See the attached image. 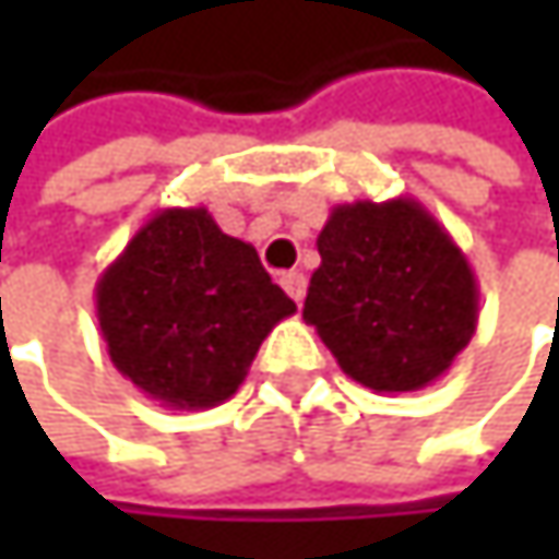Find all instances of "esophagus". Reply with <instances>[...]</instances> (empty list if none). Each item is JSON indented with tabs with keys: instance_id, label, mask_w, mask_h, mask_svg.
<instances>
[{
	"instance_id": "34e87169",
	"label": "esophagus",
	"mask_w": 559,
	"mask_h": 559,
	"mask_svg": "<svg viewBox=\"0 0 559 559\" xmlns=\"http://www.w3.org/2000/svg\"><path fill=\"white\" fill-rule=\"evenodd\" d=\"M281 287L287 290V297L290 300H304V294H307V278L300 275V272H287V275H281Z\"/></svg>"
}]
</instances>
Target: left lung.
Returning a JSON list of instances; mask_svg holds the SVG:
<instances>
[{
    "label": "left lung",
    "mask_w": 559,
    "mask_h": 559,
    "mask_svg": "<svg viewBox=\"0 0 559 559\" xmlns=\"http://www.w3.org/2000/svg\"><path fill=\"white\" fill-rule=\"evenodd\" d=\"M317 252L304 320L353 382L379 394L427 389L469 346L479 284L417 200L333 206Z\"/></svg>",
    "instance_id": "obj_1"
}]
</instances>
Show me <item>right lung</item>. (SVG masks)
<instances>
[{"label":"right lung","mask_w":559,"mask_h":559,"mask_svg":"<svg viewBox=\"0 0 559 559\" xmlns=\"http://www.w3.org/2000/svg\"><path fill=\"white\" fill-rule=\"evenodd\" d=\"M294 310L259 252L226 236L206 206L158 210L96 281L112 366L174 411L233 397L262 340Z\"/></svg>","instance_id":"obj_1"}]
</instances>
